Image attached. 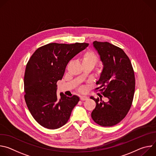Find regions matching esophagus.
<instances>
[{"mask_svg":"<svg viewBox=\"0 0 156 156\" xmlns=\"http://www.w3.org/2000/svg\"><path fill=\"white\" fill-rule=\"evenodd\" d=\"M88 99V98L87 97V96H80V99L81 100V101H86V100H87Z\"/></svg>","mask_w":156,"mask_h":156,"instance_id":"34e87169","label":"esophagus"}]
</instances>
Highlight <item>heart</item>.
I'll return each mask as SVG.
<instances>
[{
  "instance_id": "heart-1",
  "label": "heart",
  "mask_w": 156,
  "mask_h": 156,
  "mask_svg": "<svg viewBox=\"0 0 156 156\" xmlns=\"http://www.w3.org/2000/svg\"><path fill=\"white\" fill-rule=\"evenodd\" d=\"M98 57L92 51H86L84 52L81 56V62L83 65L91 64L95 65L98 62Z\"/></svg>"
}]
</instances>
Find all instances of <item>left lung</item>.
Here are the masks:
<instances>
[{"mask_svg": "<svg viewBox=\"0 0 156 156\" xmlns=\"http://www.w3.org/2000/svg\"><path fill=\"white\" fill-rule=\"evenodd\" d=\"M93 46L103 66L96 90L108 101L91 96L96 103L91 117L101 126H112L125 118L131 106L135 88L134 71L122 49L107 42L94 41Z\"/></svg>", "mask_w": 156, "mask_h": 156, "instance_id": "8db88e82", "label": "left lung"}]
</instances>
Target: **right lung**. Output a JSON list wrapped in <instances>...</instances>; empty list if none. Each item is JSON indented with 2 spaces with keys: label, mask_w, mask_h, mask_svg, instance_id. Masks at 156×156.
<instances>
[{
  "label": "right lung",
  "mask_w": 156,
  "mask_h": 156,
  "mask_svg": "<svg viewBox=\"0 0 156 156\" xmlns=\"http://www.w3.org/2000/svg\"><path fill=\"white\" fill-rule=\"evenodd\" d=\"M88 43H50L38 48L30 58L24 76L25 99L35 120L44 128L57 129L68 122L72 111L80 101L60 93L57 82L61 80L66 65Z\"/></svg>",
  "instance_id": "obj_1"
}]
</instances>
